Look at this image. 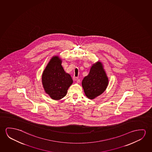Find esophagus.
<instances>
[{
    "label": "esophagus",
    "instance_id": "obj_1",
    "mask_svg": "<svg viewBox=\"0 0 152 152\" xmlns=\"http://www.w3.org/2000/svg\"><path fill=\"white\" fill-rule=\"evenodd\" d=\"M75 80L76 81L77 83H80V79H79V78H78L77 77H76V78H75Z\"/></svg>",
    "mask_w": 152,
    "mask_h": 152
}]
</instances>
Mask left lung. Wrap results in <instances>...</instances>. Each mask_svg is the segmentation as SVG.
<instances>
[{"mask_svg": "<svg viewBox=\"0 0 152 152\" xmlns=\"http://www.w3.org/2000/svg\"><path fill=\"white\" fill-rule=\"evenodd\" d=\"M103 64L97 61L93 64L88 75L84 78L82 85L87 98L93 99L104 93L109 83Z\"/></svg>", "mask_w": 152, "mask_h": 152, "instance_id": "8db88e82", "label": "left lung"}]
</instances>
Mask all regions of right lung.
I'll list each match as a JSON object with an SVG mask.
<instances>
[{
    "instance_id": "1",
    "label": "right lung",
    "mask_w": 152,
    "mask_h": 152,
    "mask_svg": "<svg viewBox=\"0 0 152 152\" xmlns=\"http://www.w3.org/2000/svg\"><path fill=\"white\" fill-rule=\"evenodd\" d=\"M61 63L59 56H53L43 71L42 77L46 93L56 101L66 95L68 89L73 83L70 75L65 72Z\"/></svg>"
}]
</instances>
